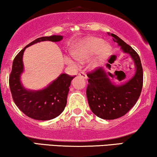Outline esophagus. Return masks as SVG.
<instances>
[{"label": "esophagus", "mask_w": 157, "mask_h": 157, "mask_svg": "<svg viewBox=\"0 0 157 157\" xmlns=\"http://www.w3.org/2000/svg\"><path fill=\"white\" fill-rule=\"evenodd\" d=\"M78 76H80L81 77H82L83 78H84V79H87V76H86V74H85V73H83V72H80V73H78Z\"/></svg>", "instance_id": "esophagus-1"}]
</instances>
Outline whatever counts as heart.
<instances>
[{
    "label": "heart",
    "mask_w": 157,
    "mask_h": 157,
    "mask_svg": "<svg viewBox=\"0 0 157 157\" xmlns=\"http://www.w3.org/2000/svg\"><path fill=\"white\" fill-rule=\"evenodd\" d=\"M111 48L110 45L104 44L101 38H88L72 47L70 50V56L79 62L86 61L96 54L90 62L92 68H97L110 55ZM65 61L68 64H75L70 57L66 56Z\"/></svg>",
    "instance_id": "obj_1"
}]
</instances>
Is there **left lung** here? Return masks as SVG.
Listing matches in <instances>:
<instances>
[{
  "mask_svg": "<svg viewBox=\"0 0 157 157\" xmlns=\"http://www.w3.org/2000/svg\"><path fill=\"white\" fill-rule=\"evenodd\" d=\"M113 41L134 61L135 73L127 81L116 84L108 76L106 68L101 67L87 74L89 84L86 96L90 109L101 119L112 120L123 117L134 106L140 96L143 86V69L137 53L115 34ZM111 68L110 64L107 65Z\"/></svg>",
  "mask_w": 157,
  "mask_h": 157,
  "instance_id": "8db88e82",
  "label": "left lung"
}]
</instances>
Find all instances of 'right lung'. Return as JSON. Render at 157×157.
Here are the masks:
<instances>
[{
    "instance_id": "right-lung-1",
    "label": "right lung",
    "mask_w": 157,
    "mask_h": 157,
    "mask_svg": "<svg viewBox=\"0 0 157 157\" xmlns=\"http://www.w3.org/2000/svg\"><path fill=\"white\" fill-rule=\"evenodd\" d=\"M63 38V36L58 35L38 38L21 50L13 62L12 71L9 77V86L13 99L18 109L31 119L47 121L61 114L66 107L71 82L75 76L71 77L66 74H61L44 89H26L21 81V76L24 72L23 53L25 48L37 43L47 40L59 42Z\"/></svg>"
}]
</instances>
